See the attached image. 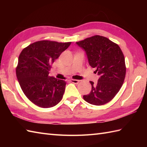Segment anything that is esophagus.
Here are the masks:
<instances>
[{
    "label": "esophagus",
    "instance_id": "obj_1",
    "mask_svg": "<svg viewBox=\"0 0 147 147\" xmlns=\"http://www.w3.org/2000/svg\"><path fill=\"white\" fill-rule=\"evenodd\" d=\"M70 82L71 83H73L74 84H78L80 82V80H74V79H71L70 80Z\"/></svg>",
    "mask_w": 147,
    "mask_h": 147
}]
</instances>
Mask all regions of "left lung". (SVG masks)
I'll list each match as a JSON object with an SVG mask.
<instances>
[{
    "label": "left lung",
    "mask_w": 147,
    "mask_h": 147,
    "mask_svg": "<svg viewBox=\"0 0 147 147\" xmlns=\"http://www.w3.org/2000/svg\"><path fill=\"white\" fill-rule=\"evenodd\" d=\"M76 44L85 51L90 66L96 68L100 76L95 84L90 82L92 90L83 99L95 105H104L113 99L119 91L126 76L124 56L116 43L106 37L95 35Z\"/></svg>",
    "instance_id": "1"
}]
</instances>
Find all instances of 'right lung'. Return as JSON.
Returning a JSON list of instances; mask_svg holds the SVG:
<instances>
[{
  "label": "right lung",
  "instance_id": "add662e5",
  "mask_svg": "<svg viewBox=\"0 0 147 147\" xmlns=\"http://www.w3.org/2000/svg\"><path fill=\"white\" fill-rule=\"evenodd\" d=\"M71 43L42 40L26 47L19 56L16 71L19 83L26 97L40 107H52L62 98L66 83L49 74Z\"/></svg>",
  "mask_w": 147,
  "mask_h": 147
}]
</instances>
